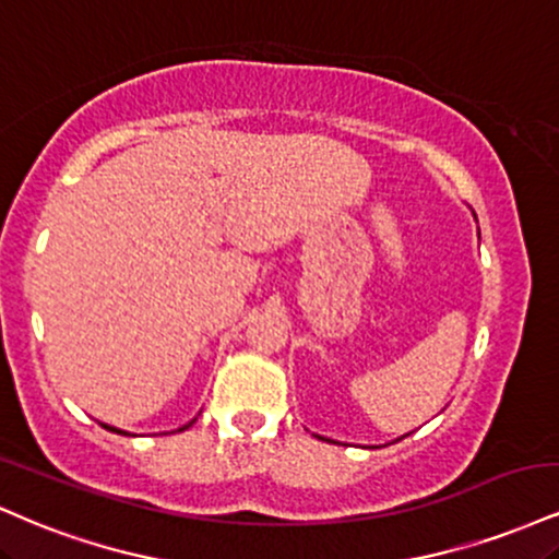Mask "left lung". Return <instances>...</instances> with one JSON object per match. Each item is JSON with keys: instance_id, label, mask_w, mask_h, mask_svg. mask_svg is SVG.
Here are the masks:
<instances>
[{"instance_id": "1", "label": "left lung", "mask_w": 559, "mask_h": 559, "mask_svg": "<svg viewBox=\"0 0 559 559\" xmlns=\"http://www.w3.org/2000/svg\"><path fill=\"white\" fill-rule=\"evenodd\" d=\"M474 218H476V215H474ZM314 437H320V435H314ZM320 440H328V437H320ZM328 442H333V440H328Z\"/></svg>"}]
</instances>
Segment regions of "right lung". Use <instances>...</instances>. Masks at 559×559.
I'll return each mask as SVG.
<instances>
[{
  "label": "right lung",
  "instance_id": "add662e5",
  "mask_svg": "<svg viewBox=\"0 0 559 559\" xmlns=\"http://www.w3.org/2000/svg\"><path fill=\"white\" fill-rule=\"evenodd\" d=\"M192 421H194V419H192ZM192 421H187V425H185V427H179V429H177V432H185V429H187V427H192ZM104 427H106V429H109V432H119V435H130V432H124V429H117V427H109V425H104Z\"/></svg>",
  "mask_w": 559,
  "mask_h": 559
}]
</instances>
